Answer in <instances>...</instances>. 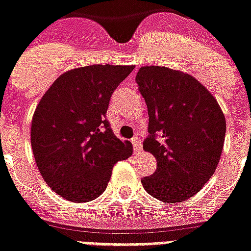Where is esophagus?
I'll use <instances>...</instances> for the list:
<instances>
[{
    "label": "esophagus",
    "mask_w": 251,
    "mask_h": 251,
    "mask_svg": "<svg viewBox=\"0 0 251 251\" xmlns=\"http://www.w3.org/2000/svg\"><path fill=\"white\" fill-rule=\"evenodd\" d=\"M131 143H132V146H134V152H135V153H139V151L142 150V148H140L139 138H138V136H134V138L131 139Z\"/></svg>",
    "instance_id": "esophagus-1"
}]
</instances>
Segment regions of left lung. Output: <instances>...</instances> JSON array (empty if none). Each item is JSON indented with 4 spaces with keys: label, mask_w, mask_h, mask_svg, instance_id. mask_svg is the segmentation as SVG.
I'll return each mask as SVG.
<instances>
[{
    "label": "left lung",
    "mask_w": 251,
    "mask_h": 251,
    "mask_svg": "<svg viewBox=\"0 0 251 251\" xmlns=\"http://www.w3.org/2000/svg\"><path fill=\"white\" fill-rule=\"evenodd\" d=\"M135 81L150 116L143 148L157 161L142 184L154 199L182 202L209 182L219 164L225 115L210 91L180 71L142 67Z\"/></svg>",
    "instance_id": "8db88e82"
}]
</instances>
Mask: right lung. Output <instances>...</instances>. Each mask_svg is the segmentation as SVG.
<instances>
[{
  "instance_id": "right-lung-1",
  "label": "right lung",
  "mask_w": 251,
  "mask_h": 251,
  "mask_svg": "<svg viewBox=\"0 0 251 251\" xmlns=\"http://www.w3.org/2000/svg\"><path fill=\"white\" fill-rule=\"evenodd\" d=\"M134 66L94 64L71 69L41 98L30 143L42 178L54 192L87 202L104 192L117 161L132 153L113 134L105 113L113 91Z\"/></svg>"
}]
</instances>
